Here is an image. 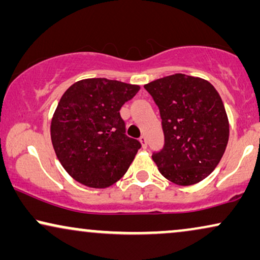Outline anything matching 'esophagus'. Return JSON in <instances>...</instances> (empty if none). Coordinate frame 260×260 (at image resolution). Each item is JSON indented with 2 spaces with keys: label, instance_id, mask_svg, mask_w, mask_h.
I'll use <instances>...</instances> for the list:
<instances>
[{
  "label": "esophagus",
  "instance_id": "34e87169",
  "mask_svg": "<svg viewBox=\"0 0 260 260\" xmlns=\"http://www.w3.org/2000/svg\"><path fill=\"white\" fill-rule=\"evenodd\" d=\"M139 141L141 143V146H143V149H146L147 147V140H146V137L145 136H141Z\"/></svg>",
  "mask_w": 260,
  "mask_h": 260
}]
</instances>
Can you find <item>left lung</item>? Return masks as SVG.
<instances>
[{"label":"left lung","instance_id":"obj_1","mask_svg":"<svg viewBox=\"0 0 260 260\" xmlns=\"http://www.w3.org/2000/svg\"><path fill=\"white\" fill-rule=\"evenodd\" d=\"M158 107L164 145L152 153L159 173L176 185L198 183L224 153L229 123L218 92L209 81L173 74L144 85Z\"/></svg>","mask_w":260,"mask_h":260}]
</instances>
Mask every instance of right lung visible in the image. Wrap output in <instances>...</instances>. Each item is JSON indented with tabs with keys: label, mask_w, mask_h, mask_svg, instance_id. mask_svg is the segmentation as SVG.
Wrapping results in <instances>:
<instances>
[{
	"label": "right lung",
	"mask_w": 260,
	"mask_h": 260,
	"mask_svg": "<svg viewBox=\"0 0 260 260\" xmlns=\"http://www.w3.org/2000/svg\"><path fill=\"white\" fill-rule=\"evenodd\" d=\"M138 85L106 78L72 85L51 120V141L66 172L87 187L106 188L129 168L141 144L126 136L120 109L136 96Z\"/></svg>",
	"instance_id": "1"
}]
</instances>
